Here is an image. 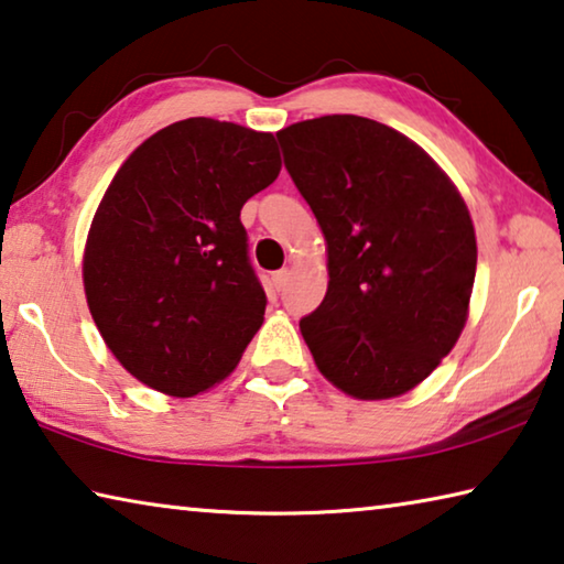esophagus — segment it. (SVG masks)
<instances>
[{
    "instance_id": "1",
    "label": "esophagus",
    "mask_w": 564,
    "mask_h": 564,
    "mask_svg": "<svg viewBox=\"0 0 564 564\" xmlns=\"http://www.w3.org/2000/svg\"><path fill=\"white\" fill-rule=\"evenodd\" d=\"M289 279H291V271L289 269H281V271H275L273 273V289L275 291H283L285 289V283H289Z\"/></svg>"
}]
</instances>
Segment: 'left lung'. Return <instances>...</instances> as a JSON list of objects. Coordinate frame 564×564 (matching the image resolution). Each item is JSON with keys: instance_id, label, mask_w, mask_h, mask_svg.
<instances>
[{"instance_id": "obj_1", "label": "left lung", "mask_w": 564, "mask_h": 564, "mask_svg": "<svg viewBox=\"0 0 564 564\" xmlns=\"http://www.w3.org/2000/svg\"><path fill=\"white\" fill-rule=\"evenodd\" d=\"M326 236L328 291L301 333L333 386L358 400L413 390L460 338L477 243L460 191L403 133L366 117L275 133Z\"/></svg>"}]
</instances>
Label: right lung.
I'll use <instances>...</instances> for the list:
<instances>
[{
    "label": "right lung",
    "mask_w": 564,
    "mask_h": 564,
    "mask_svg": "<svg viewBox=\"0 0 564 564\" xmlns=\"http://www.w3.org/2000/svg\"><path fill=\"white\" fill-rule=\"evenodd\" d=\"M279 171L273 133L206 117L156 131L117 171L84 248V291L144 386L191 398L241 360L265 313L241 208Z\"/></svg>",
    "instance_id": "add662e5"
}]
</instances>
